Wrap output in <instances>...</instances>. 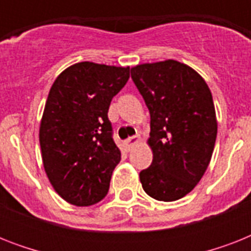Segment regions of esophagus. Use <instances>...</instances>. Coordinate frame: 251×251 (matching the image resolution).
<instances>
[{
    "mask_svg": "<svg viewBox=\"0 0 251 251\" xmlns=\"http://www.w3.org/2000/svg\"><path fill=\"white\" fill-rule=\"evenodd\" d=\"M139 142H141V137H139V135H134V137L127 138V139L124 142V146H125L127 151H130V150L133 149L134 146H137Z\"/></svg>",
    "mask_w": 251,
    "mask_h": 251,
    "instance_id": "esophagus-1",
    "label": "esophagus"
}]
</instances>
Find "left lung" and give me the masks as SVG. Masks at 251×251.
Listing matches in <instances>:
<instances>
[{
	"instance_id": "1",
	"label": "left lung",
	"mask_w": 251,
	"mask_h": 251,
	"mask_svg": "<svg viewBox=\"0 0 251 251\" xmlns=\"http://www.w3.org/2000/svg\"><path fill=\"white\" fill-rule=\"evenodd\" d=\"M131 78L151 116L152 164L139 173L143 190L173 202L189 194L214 152L218 121L211 91L190 66L175 60L141 64Z\"/></svg>"
}]
</instances>
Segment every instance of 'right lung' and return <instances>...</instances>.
<instances>
[{
    "instance_id": "obj_1",
    "label": "right lung",
    "mask_w": 251,
    "mask_h": 251,
    "mask_svg": "<svg viewBox=\"0 0 251 251\" xmlns=\"http://www.w3.org/2000/svg\"><path fill=\"white\" fill-rule=\"evenodd\" d=\"M129 76V66L84 61L50 87L39 130L41 157L50 185L70 204L91 206L108 193L121 160L108 109Z\"/></svg>"
}]
</instances>
